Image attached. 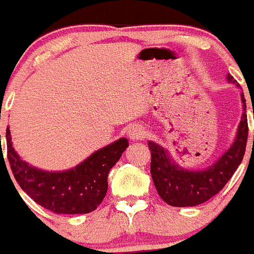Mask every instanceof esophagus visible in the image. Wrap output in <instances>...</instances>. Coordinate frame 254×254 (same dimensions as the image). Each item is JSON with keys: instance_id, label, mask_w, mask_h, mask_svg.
I'll list each match as a JSON object with an SVG mask.
<instances>
[{"instance_id": "1", "label": "esophagus", "mask_w": 254, "mask_h": 254, "mask_svg": "<svg viewBox=\"0 0 254 254\" xmlns=\"http://www.w3.org/2000/svg\"><path fill=\"white\" fill-rule=\"evenodd\" d=\"M128 134L129 138H132V140H142L146 136V131H145L142 126L133 125L132 127H129Z\"/></svg>"}]
</instances>
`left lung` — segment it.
<instances>
[{
  "label": "left lung",
  "mask_w": 254,
  "mask_h": 254,
  "mask_svg": "<svg viewBox=\"0 0 254 254\" xmlns=\"http://www.w3.org/2000/svg\"><path fill=\"white\" fill-rule=\"evenodd\" d=\"M232 81L233 76H228ZM244 113L238 128L237 138L232 147L210 167L202 172H192L177 167L170 161L169 155L156 143H147L151 151V177L159 196L170 206L188 207L206 202L216 196L230 181L246 152L248 140V121L246 114V99L242 94Z\"/></svg>",
  "instance_id": "obj_1"
}]
</instances>
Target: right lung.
Here are the masks:
<instances>
[{
  "label": "right lung",
  "mask_w": 254,
  "mask_h": 254,
  "mask_svg": "<svg viewBox=\"0 0 254 254\" xmlns=\"http://www.w3.org/2000/svg\"><path fill=\"white\" fill-rule=\"evenodd\" d=\"M6 143L8 164L21 190L42 207L64 215L89 214L102 203L108 190L109 170L128 146V141L121 138L94 152L75 169L49 173L35 169L19 158L11 143L8 127Z\"/></svg>",
  "instance_id": "add662e5"
}]
</instances>
